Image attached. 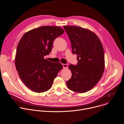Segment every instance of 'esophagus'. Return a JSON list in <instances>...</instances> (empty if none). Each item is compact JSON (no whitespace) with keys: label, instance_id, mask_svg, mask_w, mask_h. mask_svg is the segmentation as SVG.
<instances>
[{"label":"esophagus","instance_id":"34e87169","mask_svg":"<svg viewBox=\"0 0 124 124\" xmlns=\"http://www.w3.org/2000/svg\"><path fill=\"white\" fill-rule=\"evenodd\" d=\"M62 65H63V68L64 69L68 68V64H62Z\"/></svg>","mask_w":124,"mask_h":124}]
</instances>
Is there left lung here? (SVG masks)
I'll return each mask as SVG.
<instances>
[{
	"label": "left lung",
	"instance_id": "1",
	"mask_svg": "<svg viewBox=\"0 0 124 124\" xmlns=\"http://www.w3.org/2000/svg\"><path fill=\"white\" fill-rule=\"evenodd\" d=\"M71 42L73 53L78 60L69 68L72 77L66 81L69 89L77 93L90 90L100 81L105 68L102 44L93 31L79 26H64Z\"/></svg>",
	"mask_w": 124,
	"mask_h": 124
}]
</instances>
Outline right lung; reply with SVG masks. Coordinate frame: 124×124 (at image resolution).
<instances>
[{
	"label": "right lung",
	"mask_w": 124,
	"mask_h": 124,
	"mask_svg": "<svg viewBox=\"0 0 124 124\" xmlns=\"http://www.w3.org/2000/svg\"><path fill=\"white\" fill-rule=\"evenodd\" d=\"M64 33L59 26H43L26 32L16 48V70L24 84L32 91L42 93L51 87L63 69L60 62H51L44 56L51 51L54 40Z\"/></svg>",
	"instance_id": "add662e5"
}]
</instances>
